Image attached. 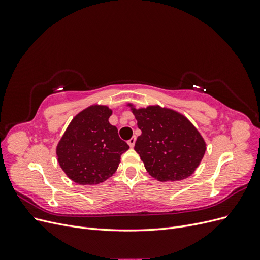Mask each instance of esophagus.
I'll list each match as a JSON object with an SVG mask.
<instances>
[{
	"label": "esophagus",
	"mask_w": 260,
	"mask_h": 260,
	"mask_svg": "<svg viewBox=\"0 0 260 260\" xmlns=\"http://www.w3.org/2000/svg\"><path fill=\"white\" fill-rule=\"evenodd\" d=\"M136 140H137V138H136V137H132V138L128 141V144L130 145V147H133V146H135V144H136Z\"/></svg>",
	"instance_id": "esophagus-1"
}]
</instances>
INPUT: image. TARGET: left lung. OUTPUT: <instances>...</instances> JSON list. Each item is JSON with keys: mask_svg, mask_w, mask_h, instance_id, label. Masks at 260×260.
<instances>
[{"mask_svg": "<svg viewBox=\"0 0 260 260\" xmlns=\"http://www.w3.org/2000/svg\"><path fill=\"white\" fill-rule=\"evenodd\" d=\"M131 109L142 131L135 149L148 174L158 181L190 177L206 151L194 125L183 115L160 106Z\"/></svg>", "mask_w": 260, "mask_h": 260, "instance_id": "obj_1", "label": "left lung"}]
</instances>
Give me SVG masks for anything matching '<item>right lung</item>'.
Instances as JSON below:
<instances>
[{
    "instance_id": "obj_1",
    "label": "right lung",
    "mask_w": 260,
    "mask_h": 260,
    "mask_svg": "<svg viewBox=\"0 0 260 260\" xmlns=\"http://www.w3.org/2000/svg\"><path fill=\"white\" fill-rule=\"evenodd\" d=\"M112 111L94 105L78 114L56 148L58 162L69 179L79 184H99L112 177L129 145L108 121Z\"/></svg>"
}]
</instances>
